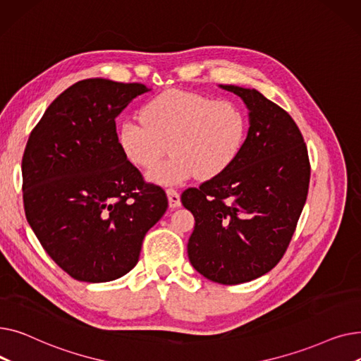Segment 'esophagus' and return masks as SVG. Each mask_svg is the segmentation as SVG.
<instances>
[{
  "instance_id": "esophagus-1",
  "label": "esophagus",
  "mask_w": 361,
  "mask_h": 361,
  "mask_svg": "<svg viewBox=\"0 0 361 361\" xmlns=\"http://www.w3.org/2000/svg\"><path fill=\"white\" fill-rule=\"evenodd\" d=\"M166 196H168V202H169V207L171 209H177V207L181 206V200H180V193L174 188H168L166 190Z\"/></svg>"
}]
</instances>
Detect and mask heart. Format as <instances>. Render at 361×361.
Returning <instances> with one entry per match:
<instances>
[{
	"instance_id": "obj_1",
	"label": "heart",
	"mask_w": 361,
	"mask_h": 361,
	"mask_svg": "<svg viewBox=\"0 0 361 361\" xmlns=\"http://www.w3.org/2000/svg\"><path fill=\"white\" fill-rule=\"evenodd\" d=\"M245 137L247 117L240 105L181 89L157 94L142 108V118H126L118 127L123 154L139 168L154 166L168 145L173 155L147 174L161 185L219 176L237 159Z\"/></svg>"
}]
</instances>
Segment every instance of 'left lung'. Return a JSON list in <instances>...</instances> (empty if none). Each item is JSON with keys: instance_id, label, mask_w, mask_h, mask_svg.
Here are the masks:
<instances>
[{"instance_id": "left-lung-1", "label": "left lung", "mask_w": 361, "mask_h": 361, "mask_svg": "<svg viewBox=\"0 0 361 361\" xmlns=\"http://www.w3.org/2000/svg\"><path fill=\"white\" fill-rule=\"evenodd\" d=\"M219 87L249 108V131L237 159L219 176L181 195L195 216L187 253L193 268L224 286L249 282L286 253L305 207L310 162L287 111L256 89Z\"/></svg>"}]
</instances>
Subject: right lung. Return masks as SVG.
Listing matches in <instances>:
<instances>
[{
    "mask_svg": "<svg viewBox=\"0 0 361 361\" xmlns=\"http://www.w3.org/2000/svg\"><path fill=\"white\" fill-rule=\"evenodd\" d=\"M142 83L86 79L66 89L32 130L23 159L26 219L71 278L108 282L139 262L165 214L161 187L143 180L118 145L116 118Z\"/></svg>",
    "mask_w": 361,
    "mask_h": 361,
    "instance_id": "obj_1",
    "label": "right lung"
}]
</instances>
